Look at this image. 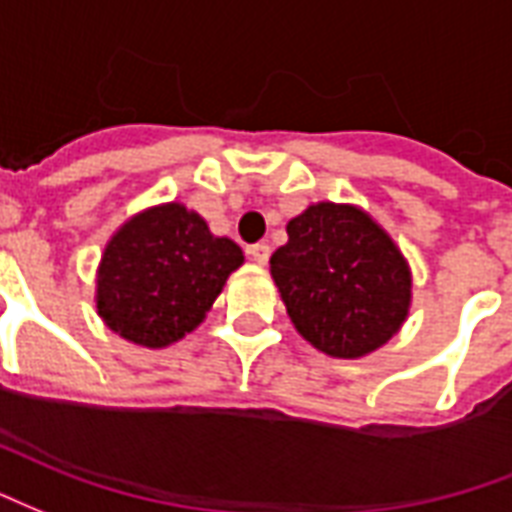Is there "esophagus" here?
I'll return each instance as SVG.
<instances>
[{
  "instance_id": "obj_1",
  "label": "esophagus",
  "mask_w": 512,
  "mask_h": 512,
  "mask_svg": "<svg viewBox=\"0 0 512 512\" xmlns=\"http://www.w3.org/2000/svg\"><path fill=\"white\" fill-rule=\"evenodd\" d=\"M248 253H251V259L256 261V264H261V267L270 261V245H267V242H256V245L248 248Z\"/></svg>"
}]
</instances>
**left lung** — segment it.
Wrapping results in <instances>:
<instances>
[{"mask_svg": "<svg viewBox=\"0 0 512 512\" xmlns=\"http://www.w3.org/2000/svg\"><path fill=\"white\" fill-rule=\"evenodd\" d=\"M270 275L294 330L313 349L357 360L382 349L412 308V267L357 204L316 201L286 223Z\"/></svg>", "mask_w": 512, "mask_h": 512, "instance_id": "obj_1", "label": "left lung"}]
</instances>
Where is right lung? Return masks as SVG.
<instances>
[{"label": "right lung", "mask_w": 512, "mask_h": 512, "mask_svg": "<svg viewBox=\"0 0 512 512\" xmlns=\"http://www.w3.org/2000/svg\"><path fill=\"white\" fill-rule=\"evenodd\" d=\"M242 261L240 245L215 237L207 220L185 204L147 207L103 248L95 275L98 316L136 346H171L207 319Z\"/></svg>", "instance_id": "right-lung-1"}]
</instances>
